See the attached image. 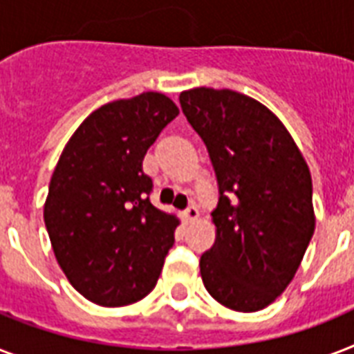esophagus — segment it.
Returning <instances> with one entry per match:
<instances>
[{
	"label": "esophagus",
	"mask_w": 354,
	"mask_h": 354,
	"mask_svg": "<svg viewBox=\"0 0 354 354\" xmlns=\"http://www.w3.org/2000/svg\"><path fill=\"white\" fill-rule=\"evenodd\" d=\"M198 215H200L198 207H196V205H189L187 209L183 211V221L189 224V222L196 221V218H198Z\"/></svg>",
	"instance_id": "esophagus-1"
}]
</instances>
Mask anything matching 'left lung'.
<instances>
[{
	"instance_id": "left-lung-1",
	"label": "left lung",
	"mask_w": 354,
	"mask_h": 354,
	"mask_svg": "<svg viewBox=\"0 0 354 354\" xmlns=\"http://www.w3.org/2000/svg\"><path fill=\"white\" fill-rule=\"evenodd\" d=\"M180 104L207 147L218 182L215 244L200 257L204 286L239 313L268 307L294 279L316 216L313 178L268 108L233 90L194 88Z\"/></svg>"
}]
</instances>
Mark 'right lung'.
I'll return each mask as SVG.
<instances>
[{
	"label": "right lung",
	"instance_id": "add662e5",
	"mask_svg": "<svg viewBox=\"0 0 354 354\" xmlns=\"http://www.w3.org/2000/svg\"><path fill=\"white\" fill-rule=\"evenodd\" d=\"M180 110L147 91L108 102L64 147L44 221L53 252L79 294L101 307L143 299L158 283L180 221L150 204L143 158Z\"/></svg>",
	"mask_w": 354,
	"mask_h": 354
}]
</instances>
